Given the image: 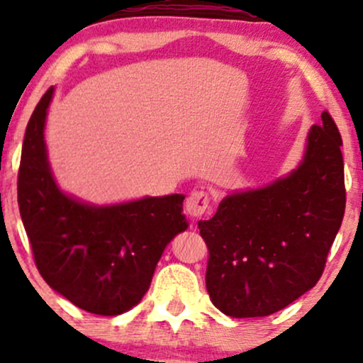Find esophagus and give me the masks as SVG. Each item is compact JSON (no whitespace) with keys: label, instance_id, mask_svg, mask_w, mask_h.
<instances>
[{"label":"esophagus","instance_id":"1","mask_svg":"<svg viewBox=\"0 0 363 363\" xmlns=\"http://www.w3.org/2000/svg\"><path fill=\"white\" fill-rule=\"evenodd\" d=\"M210 208V196L205 191H194L189 198L186 199V213L193 218L203 216Z\"/></svg>","mask_w":363,"mask_h":363}]
</instances>
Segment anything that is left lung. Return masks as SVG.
<instances>
[{"mask_svg": "<svg viewBox=\"0 0 363 363\" xmlns=\"http://www.w3.org/2000/svg\"><path fill=\"white\" fill-rule=\"evenodd\" d=\"M341 135L328 112L307 133L302 160L272 184L234 191L199 220L206 290L230 318L285 309L318 283L345 215Z\"/></svg>", "mask_w": 363, "mask_h": 363, "instance_id": "1", "label": "left lung"}]
</instances>
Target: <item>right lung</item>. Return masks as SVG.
<instances>
[{"mask_svg": "<svg viewBox=\"0 0 363 363\" xmlns=\"http://www.w3.org/2000/svg\"><path fill=\"white\" fill-rule=\"evenodd\" d=\"M51 86L25 129L18 208L39 273L80 309L119 315L147 294L165 247L187 223L184 194L95 205L65 193L49 164L44 129Z\"/></svg>", "mask_w": 363, "mask_h": 363, "instance_id": "add662e5", "label": "right lung"}]
</instances>
